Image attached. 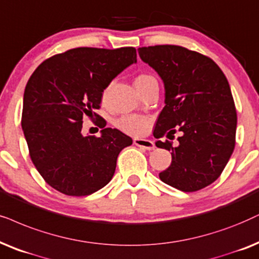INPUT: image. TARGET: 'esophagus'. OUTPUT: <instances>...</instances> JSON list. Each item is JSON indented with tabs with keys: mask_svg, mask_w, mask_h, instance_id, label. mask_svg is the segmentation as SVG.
I'll list each match as a JSON object with an SVG mask.
<instances>
[{
	"mask_svg": "<svg viewBox=\"0 0 259 259\" xmlns=\"http://www.w3.org/2000/svg\"><path fill=\"white\" fill-rule=\"evenodd\" d=\"M134 145L142 147L144 150H153L154 149V144L153 142H151L149 139H142V138H136V139L133 140Z\"/></svg>",
	"mask_w": 259,
	"mask_h": 259,
	"instance_id": "esophagus-1",
	"label": "esophagus"
}]
</instances>
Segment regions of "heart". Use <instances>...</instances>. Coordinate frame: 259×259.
I'll list each match as a JSON object with an SVG mask.
<instances>
[{"label": "heart", "mask_w": 259, "mask_h": 259, "mask_svg": "<svg viewBox=\"0 0 259 259\" xmlns=\"http://www.w3.org/2000/svg\"><path fill=\"white\" fill-rule=\"evenodd\" d=\"M152 78L149 75H139L134 80V84H139V83L145 82V80ZM107 90L103 93V97H106ZM117 128H120L122 132L127 134H132V136H139L143 134L147 130L150 125V119L144 115H137V114H128V115H122L115 121Z\"/></svg>", "instance_id": "b5f03b06"}]
</instances>
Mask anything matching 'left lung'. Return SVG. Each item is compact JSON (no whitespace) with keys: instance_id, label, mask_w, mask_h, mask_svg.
I'll return each instance as SVG.
<instances>
[{"instance_id":"left-lung-1","label":"left lung","mask_w":259,"mask_h":259,"mask_svg":"<svg viewBox=\"0 0 259 259\" xmlns=\"http://www.w3.org/2000/svg\"><path fill=\"white\" fill-rule=\"evenodd\" d=\"M138 52L165 87L154 138L181 133L177 147L167 140L156 143L172 156L160 180L186 193L203 189L218 180L236 145L237 110L226 76L209 57L182 46L156 45Z\"/></svg>"}]
</instances>
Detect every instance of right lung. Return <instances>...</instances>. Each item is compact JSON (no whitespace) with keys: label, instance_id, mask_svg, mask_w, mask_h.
I'll return each instance as SVG.
<instances>
[{"label":"right lung","instance_id":"right-lung-1","mask_svg":"<svg viewBox=\"0 0 259 259\" xmlns=\"http://www.w3.org/2000/svg\"><path fill=\"white\" fill-rule=\"evenodd\" d=\"M137 62V50L77 48L44 60L27 82L21 125L29 157L56 190L87 196L112 180L120 151L132 139L106 128L100 109L113 78ZM95 115L101 137H83L82 117Z\"/></svg>","mask_w":259,"mask_h":259}]
</instances>
